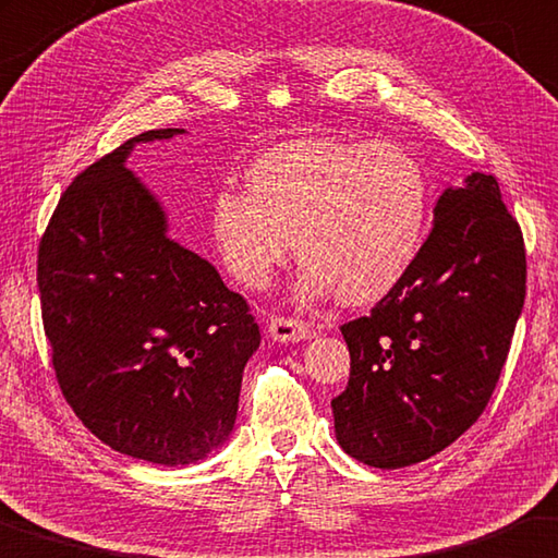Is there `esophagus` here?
<instances>
[{
  "label": "esophagus",
  "mask_w": 558,
  "mask_h": 558,
  "mask_svg": "<svg viewBox=\"0 0 558 558\" xmlns=\"http://www.w3.org/2000/svg\"><path fill=\"white\" fill-rule=\"evenodd\" d=\"M269 336L277 343H296V341L314 339L316 331L308 324L299 322V318L274 316L269 322Z\"/></svg>",
  "instance_id": "esophagus-1"
}]
</instances>
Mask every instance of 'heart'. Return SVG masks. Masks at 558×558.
<instances>
[{
	"label": "heart",
	"mask_w": 558,
	"mask_h": 558,
	"mask_svg": "<svg viewBox=\"0 0 558 558\" xmlns=\"http://www.w3.org/2000/svg\"><path fill=\"white\" fill-rule=\"evenodd\" d=\"M430 185L420 162L376 141L296 138L274 145L244 172V195L219 193L213 234L244 287L269 284L289 257L306 264L299 291H339L371 306L400 287L425 242Z\"/></svg>",
	"instance_id": "heart-1"
}]
</instances>
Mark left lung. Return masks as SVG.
Segmentation results:
<instances>
[{"label": "left lung", "mask_w": 558, "mask_h": 558, "mask_svg": "<svg viewBox=\"0 0 558 558\" xmlns=\"http://www.w3.org/2000/svg\"><path fill=\"white\" fill-rule=\"evenodd\" d=\"M433 215L400 287L341 326L351 376L331 400L336 440L371 468L423 462L477 423L524 306L522 230L495 175L447 187Z\"/></svg>", "instance_id": "left-lung-1"}]
</instances>
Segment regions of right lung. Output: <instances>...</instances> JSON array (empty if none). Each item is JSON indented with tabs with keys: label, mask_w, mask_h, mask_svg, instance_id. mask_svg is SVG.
<instances>
[{
	"label": "right lung",
	"mask_w": 558,
	"mask_h": 558,
	"mask_svg": "<svg viewBox=\"0 0 558 558\" xmlns=\"http://www.w3.org/2000/svg\"><path fill=\"white\" fill-rule=\"evenodd\" d=\"M158 128L86 168L39 244L44 331L63 398L100 442L153 464H193L230 440L242 373L259 349L246 301L168 236V215L125 168Z\"/></svg>",
	"instance_id": "right-lung-1"
}]
</instances>
